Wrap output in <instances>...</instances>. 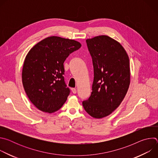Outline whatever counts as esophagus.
<instances>
[{
	"instance_id": "34e87169",
	"label": "esophagus",
	"mask_w": 158,
	"mask_h": 158,
	"mask_svg": "<svg viewBox=\"0 0 158 158\" xmlns=\"http://www.w3.org/2000/svg\"><path fill=\"white\" fill-rule=\"evenodd\" d=\"M71 91H72V92L73 93V94H76V93H77V90H76V89H75V88H72V89H71Z\"/></svg>"
}]
</instances>
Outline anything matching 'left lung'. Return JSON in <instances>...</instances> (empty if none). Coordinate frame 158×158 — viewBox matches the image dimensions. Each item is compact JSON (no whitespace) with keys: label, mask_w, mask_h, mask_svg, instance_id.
<instances>
[{"label":"left lung","mask_w":158,"mask_h":158,"mask_svg":"<svg viewBox=\"0 0 158 158\" xmlns=\"http://www.w3.org/2000/svg\"><path fill=\"white\" fill-rule=\"evenodd\" d=\"M86 43L93 59L94 81L91 95L82 106L90 116L101 119L116 109L127 92L129 59L121 44L107 35L88 39Z\"/></svg>","instance_id":"obj_1"}]
</instances>
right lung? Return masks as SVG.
<instances>
[{"mask_svg": "<svg viewBox=\"0 0 158 158\" xmlns=\"http://www.w3.org/2000/svg\"><path fill=\"white\" fill-rule=\"evenodd\" d=\"M81 47L76 40L51 36L29 51L22 68V84L29 100L39 110L52 113L66 101L70 90L64 82V62Z\"/></svg>", "mask_w": 158, "mask_h": 158, "instance_id": "obj_1", "label": "right lung"}]
</instances>
